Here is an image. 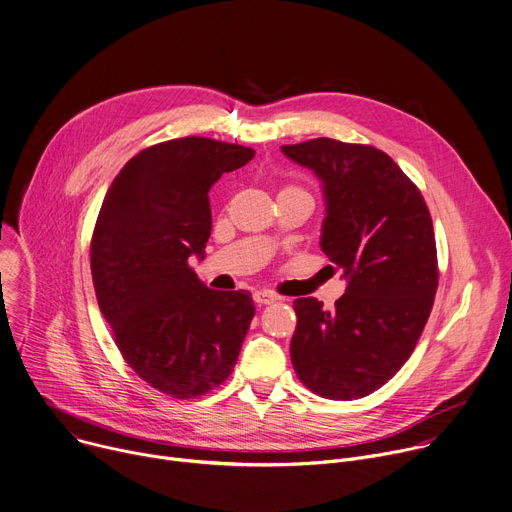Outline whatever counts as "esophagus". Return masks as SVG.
<instances>
[{
    "label": "esophagus",
    "mask_w": 512,
    "mask_h": 512,
    "mask_svg": "<svg viewBox=\"0 0 512 512\" xmlns=\"http://www.w3.org/2000/svg\"><path fill=\"white\" fill-rule=\"evenodd\" d=\"M278 297L274 295V293H270V291H256L254 293V303H258V305H270V303H274Z\"/></svg>",
    "instance_id": "obj_1"
}]
</instances>
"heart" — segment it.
<instances>
[{"label":"heart","mask_w":512,"mask_h":512,"mask_svg":"<svg viewBox=\"0 0 512 512\" xmlns=\"http://www.w3.org/2000/svg\"><path fill=\"white\" fill-rule=\"evenodd\" d=\"M287 189H295V191H301V189H297V187H287Z\"/></svg>","instance_id":"1"}]
</instances>
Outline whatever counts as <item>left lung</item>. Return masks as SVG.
<instances>
[{"label": "left lung", "mask_w": 512, "mask_h": 512, "mask_svg": "<svg viewBox=\"0 0 512 512\" xmlns=\"http://www.w3.org/2000/svg\"><path fill=\"white\" fill-rule=\"evenodd\" d=\"M323 183L321 250L348 280L333 311L293 303L291 360L299 380L331 401L386 384L413 354L439 270L433 221L417 185L386 152L331 138L282 146Z\"/></svg>", "instance_id": "8db88e82"}]
</instances>
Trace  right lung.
Wrapping results in <instances>:
<instances>
[{"instance_id": "obj_1", "label": "right lung", "mask_w": 512, "mask_h": 512, "mask_svg": "<svg viewBox=\"0 0 512 512\" xmlns=\"http://www.w3.org/2000/svg\"><path fill=\"white\" fill-rule=\"evenodd\" d=\"M254 150L187 136L144 148L105 193L91 238L101 315L130 368L173 399L232 374L256 313L248 291H211L189 266L211 234L209 189Z\"/></svg>"}]
</instances>
